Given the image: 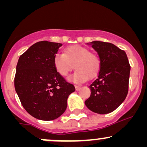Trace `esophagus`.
Segmentation results:
<instances>
[{
  "mask_svg": "<svg viewBox=\"0 0 147 147\" xmlns=\"http://www.w3.org/2000/svg\"><path fill=\"white\" fill-rule=\"evenodd\" d=\"M75 89H76V90H77V91L79 90H80L81 88H82V86H79V85H75Z\"/></svg>",
  "mask_w": 147,
  "mask_h": 147,
  "instance_id": "esophagus-1",
  "label": "esophagus"
}]
</instances>
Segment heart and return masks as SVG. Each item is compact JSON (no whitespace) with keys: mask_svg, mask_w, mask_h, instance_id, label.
<instances>
[{"mask_svg":"<svg viewBox=\"0 0 147 147\" xmlns=\"http://www.w3.org/2000/svg\"><path fill=\"white\" fill-rule=\"evenodd\" d=\"M56 71L65 77L74 67L75 71L69 77L71 82H83L97 75L101 66L99 57L89 49L79 45L67 47L63 54L57 53L53 59Z\"/></svg>","mask_w":147,"mask_h":147,"instance_id":"1","label":"heart"}]
</instances>
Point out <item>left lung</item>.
<instances>
[{
    "instance_id": "1",
    "label": "left lung",
    "mask_w": 147,
    "mask_h": 147,
    "mask_svg": "<svg viewBox=\"0 0 147 147\" xmlns=\"http://www.w3.org/2000/svg\"><path fill=\"white\" fill-rule=\"evenodd\" d=\"M90 45L98 53L101 66L97 77L89 86L91 94L85 104L92 112L107 114L126 99L131 65L126 52L113 43L95 41Z\"/></svg>"
}]
</instances>
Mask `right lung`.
Wrapping results in <instances>:
<instances>
[{
  "mask_svg": "<svg viewBox=\"0 0 147 147\" xmlns=\"http://www.w3.org/2000/svg\"><path fill=\"white\" fill-rule=\"evenodd\" d=\"M61 43L37 42L18 59L14 87L22 106L34 117L50 121L67 108L68 96L75 91L55 70L53 59Z\"/></svg>",
  "mask_w": 147,
  "mask_h": 147,
  "instance_id": "add662e5",
  "label": "right lung"
}]
</instances>
